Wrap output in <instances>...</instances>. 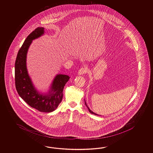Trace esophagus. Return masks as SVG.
Instances as JSON below:
<instances>
[{"mask_svg":"<svg viewBox=\"0 0 153 153\" xmlns=\"http://www.w3.org/2000/svg\"><path fill=\"white\" fill-rule=\"evenodd\" d=\"M87 72H88V69L86 68H81L79 69L78 72V74L80 75H83L85 73H86Z\"/></svg>","mask_w":153,"mask_h":153,"instance_id":"1","label":"esophagus"}]
</instances>
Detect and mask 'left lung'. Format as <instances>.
I'll return each mask as SVG.
<instances>
[{
	"instance_id": "8db88e82",
	"label": "left lung",
	"mask_w": 153,
	"mask_h": 153,
	"mask_svg": "<svg viewBox=\"0 0 153 153\" xmlns=\"http://www.w3.org/2000/svg\"><path fill=\"white\" fill-rule=\"evenodd\" d=\"M85 105H86V106L88 107V111L91 113V114H94V115H98V114H96V113H94V112H93L92 111H91V110H90V108H89L88 107V105H87V104H86V102H85Z\"/></svg>"
}]
</instances>
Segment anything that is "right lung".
<instances>
[{"mask_svg":"<svg viewBox=\"0 0 153 153\" xmlns=\"http://www.w3.org/2000/svg\"><path fill=\"white\" fill-rule=\"evenodd\" d=\"M44 33V28L38 27L27 37L17 55L15 79L17 91L27 104L39 111L50 113L55 111L61 102L63 88L70 77L63 74L56 75L48 94H40L34 88L27 69V53L33 40Z\"/></svg>","mask_w":153,"mask_h":153,"instance_id":"obj_1","label":"right lung"}]
</instances>
